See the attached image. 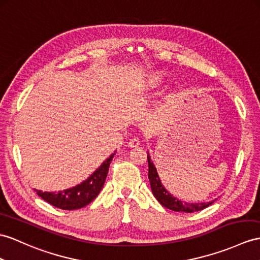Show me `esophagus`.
Listing matches in <instances>:
<instances>
[{
  "label": "esophagus",
  "mask_w": 260,
  "mask_h": 260,
  "mask_svg": "<svg viewBox=\"0 0 260 260\" xmlns=\"http://www.w3.org/2000/svg\"><path fill=\"white\" fill-rule=\"evenodd\" d=\"M139 145H140V139H139V138L135 137V138H132L129 140V147L130 148H137V147H139Z\"/></svg>",
  "instance_id": "1"
}]
</instances>
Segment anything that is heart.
<instances>
[{
  "instance_id": "heart-1",
  "label": "heart",
  "mask_w": 260,
  "mask_h": 260,
  "mask_svg": "<svg viewBox=\"0 0 260 260\" xmlns=\"http://www.w3.org/2000/svg\"><path fill=\"white\" fill-rule=\"evenodd\" d=\"M161 79H162V75H157V76H155L154 81L155 82H159V81H161Z\"/></svg>"
}]
</instances>
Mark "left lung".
<instances>
[{"instance_id":"1","label":"left lung","mask_w":260,"mask_h":260,"mask_svg":"<svg viewBox=\"0 0 260 260\" xmlns=\"http://www.w3.org/2000/svg\"><path fill=\"white\" fill-rule=\"evenodd\" d=\"M148 164H149V174L148 178L150 181V185L152 193H153L154 198L157 200L159 203L169 208L171 211L174 212H184V213H194L204 210V208L208 207L214 203V201L207 202V203H186V202H183L179 199L174 198L173 195H171L166 187L163 186L161 183V180L159 178V174L156 172L155 166L153 162L151 161V157L148 153Z\"/></svg>"}]
</instances>
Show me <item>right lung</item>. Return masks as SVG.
<instances>
[{"mask_svg":"<svg viewBox=\"0 0 260 260\" xmlns=\"http://www.w3.org/2000/svg\"><path fill=\"white\" fill-rule=\"evenodd\" d=\"M116 152L117 151H115V153H112L108 159H106L89 178L78 185L64 189V191H58L57 193L42 192L40 189H34V191H36L37 195L41 196L47 203L57 208H61V210L73 211L84 207L91 203L100 193L101 188L104 187L110 163Z\"/></svg>","mask_w":260,"mask_h":260,"instance_id":"obj_1","label":"right lung"}]
</instances>
